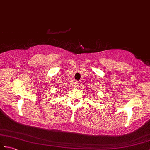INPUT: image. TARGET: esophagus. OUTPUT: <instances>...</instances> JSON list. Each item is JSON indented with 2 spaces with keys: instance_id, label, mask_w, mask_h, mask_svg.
I'll use <instances>...</instances> for the list:
<instances>
[{
  "instance_id": "34e87169",
  "label": "esophagus",
  "mask_w": 150,
  "mask_h": 150,
  "mask_svg": "<svg viewBox=\"0 0 150 150\" xmlns=\"http://www.w3.org/2000/svg\"><path fill=\"white\" fill-rule=\"evenodd\" d=\"M74 88H78V86H79V83L78 81H76L74 84Z\"/></svg>"
}]
</instances>
